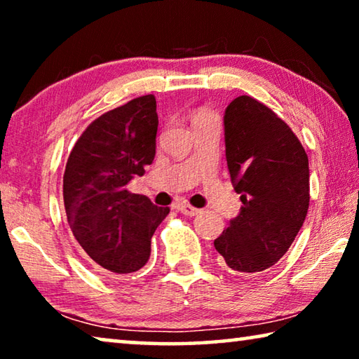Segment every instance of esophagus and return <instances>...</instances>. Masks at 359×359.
<instances>
[{
  "mask_svg": "<svg viewBox=\"0 0 359 359\" xmlns=\"http://www.w3.org/2000/svg\"><path fill=\"white\" fill-rule=\"evenodd\" d=\"M177 209L182 212V214H184V215H188V217H193V215L199 214V209L193 208V205L187 204V203H180V204H177Z\"/></svg>",
  "mask_w": 359,
  "mask_h": 359,
  "instance_id": "esophagus-1",
  "label": "esophagus"
}]
</instances>
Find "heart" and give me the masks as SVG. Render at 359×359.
Listing matches in <instances>:
<instances>
[{
	"instance_id": "1",
	"label": "heart",
	"mask_w": 359,
	"mask_h": 359,
	"mask_svg": "<svg viewBox=\"0 0 359 359\" xmlns=\"http://www.w3.org/2000/svg\"><path fill=\"white\" fill-rule=\"evenodd\" d=\"M209 118H217V117L210 111H205V109H199V111H196L191 115V125L196 123V121H203V120H209Z\"/></svg>"
}]
</instances>
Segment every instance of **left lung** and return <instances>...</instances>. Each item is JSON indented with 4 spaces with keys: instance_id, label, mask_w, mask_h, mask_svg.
Wrapping results in <instances>:
<instances>
[{
    "instance_id": "8db88e82",
    "label": "left lung",
    "mask_w": 359,
    "mask_h": 359,
    "mask_svg": "<svg viewBox=\"0 0 359 359\" xmlns=\"http://www.w3.org/2000/svg\"><path fill=\"white\" fill-rule=\"evenodd\" d=\"M226 161L239 215L214 241L231 271L274 266L299 233L309 209V158L290 126L252 96L224 111Z\"/></svg>"
}]
</instances>
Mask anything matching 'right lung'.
Here are the masks:
<instances>
[{"instance_id":"right-lung-1","label":"right lung","mask_w":359,"mask_h":359,"mask_svg":"<svg viewBox=\"0 0 359 359\" xmlns=\"http://www.w3.org/2000/svg\"><path fill=\"white\" fill-rule=\"evenodd\" d=\"M156 130L155 96H139L93 120L66 163L69 228L83 252L114 274H131L147 263L151 236L169 214V208L126 190L154 161Z\"/></svg>"}]
</instances>
